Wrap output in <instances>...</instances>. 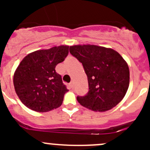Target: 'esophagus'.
I'll return each instance as SVG.
<instances>
[{"instance_id": "1", "label": "esophagus", "mask_w": 150, "mask_h": 150, "mask_svg": "<svg viewBox=\"0 0 150 150\" xmlns=\"http://www.w3.org/2000/svg\"><path fill=\"white\" fill-rule=\"evenodd\" d=\"M69 87L71 88H72L74 87V83H73V81H72V82L69 83Z\"/></svg>"}]
</instances>
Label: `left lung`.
Segmentation results:
<instances>
[{"instance_id": "8db88e82", "label": "left lung", "mask_w": 150, "mask_h": 150, "mask_svg": "<svg viewBox=\"0 0 150 150\" xmlns=\"http://www.w3.org/2000/svg\"><path fill=\"white\" fill-rule=\"evenodd\" d=\"M69 52L82 63L88 82V91L77 100L83 107L104 112L123 99L129 86V68L119 53L112 48L78 45Z\"/></svg>"}]
</instances>
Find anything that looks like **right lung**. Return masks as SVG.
<instances>
[{"mask_svg":"<svg viewBox=\"0 0 150 150\" xmlns=\"http://www.w3.org/2000/svg\"><path fill=\"white\" fill-rule=\"evenodd\" d=\"M69 46H55L28 54L13 75V86L19 99L27 107L45 112L60 107L68 91L55 67L65 59Z\"/></svg>","mask_w":150,"mask_h":150,"instance_id":"add662e5","label":"right lung"}]
</instances>
